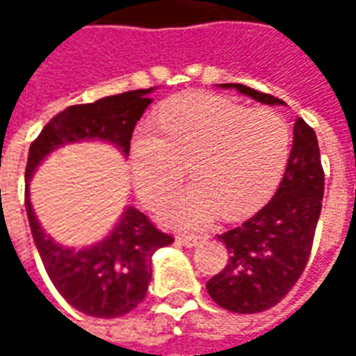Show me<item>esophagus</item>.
Segmentation results:
<instances>
[{
    "label": "esophagus",
    "instance_id": "esophagus-1",
    "mask_svg": "<svg viewBox=\"0 0 356 356\" xmlns=\"http://www.w3.org/2000/svg\"><path fill=\"white\" fill-rule=\"evenodd\" d=\"M200 240H202V236H196V234H177L179 244H183V246H186V248L196 246Z\"/></svg>",
    "mask_w": 356,
    "mask_h": 356
}]
</instances>
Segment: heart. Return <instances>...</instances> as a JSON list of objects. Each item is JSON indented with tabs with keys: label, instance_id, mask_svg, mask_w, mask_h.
I'll return each mask as SVG.
<instances>
[{
	"label": "heart",
	"instance_id": "obj_1",
	"mask_svg": "<svg viewBox=\"0 0 356 356\" xmlns=\"http://www.w3.org/2000/svg\"><path fill=\"white\" fill-rule=\"evenodd\" d=\"M160 129L139 127L131 140V171L147 206H160L185 177L196 181L173 202L168 217L200 225L221 211L240 219L275 191L290 154L288 120L273 108H250L209 93H186L160 112Z\"/></svg>",
	"mask_w": 356,
	"mask_h": 356
}]
</instances>
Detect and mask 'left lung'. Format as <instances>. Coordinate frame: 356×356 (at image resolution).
I'll list each match as a JSON object with an SVG mask.
<instances>
[{
	"label": "left lung",
	"mask_w": 356,
	"mask_h": 356,
	"mask_svg": "<svg viewBox=\"0 0 356 356\" xmlns=\"http://www.w3.org/2000/svg\"><path fill=\"white\" fill-rule=\"evenodd\" d=\"M263 104H286L242 83H221ZM324 196L316 133L303 118L293 124V145L275 196L254 217L219 234L229 261L206 284L209 298L232 313H261L296 286L313 248Z\"/></svg>",
	"instance_id": "8db88e82"
}]
</instances>
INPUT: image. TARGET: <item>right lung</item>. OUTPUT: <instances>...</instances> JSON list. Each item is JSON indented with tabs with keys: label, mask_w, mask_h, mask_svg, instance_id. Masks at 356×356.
I'll list each match as a JSON object with an SVG mask.
<instances>
[{
	"label": "right lung",
	"mask_w": 356,
	"mask_h": 356,
	"mask_svg": "<svg viewBox=\"0 0 356 356\" xmlns=\"http://www.w3.org/2000/svg\"><path fill=\"white\" fill-rule=\"evenodd\" d=\"M150 91L152 88L135 89L68 106L51 118L28 152L24 206L43 267L58 293L74 309L95 318H116L143 303L152 278V254L173 238L158 231L143 211L127 206L116 227L99 244L81 250L60 246L43 232L30 204L28 181L45 156L68 143L106 140L124 156L129 154L133 129L152 102Z\"/></svg>",
	"instance_id": "add662e5"
}]
</instances>
